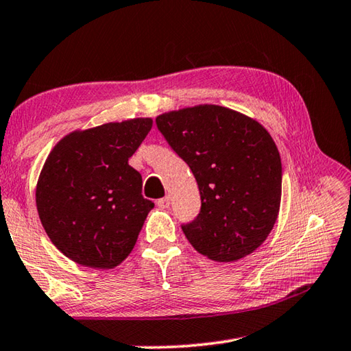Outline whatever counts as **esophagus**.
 Listing matches in <instances>:
<instances>
[{
  "label": "esophagus",
  "instance_id": "esophagus-1",
  "mask_svg": "<svg viewBox=\"0 0 351 351\" xmlns=\"http://www.w3.org/2000/svg\"><path fill=\"white\" fill-rule=\"evenodd\" d=\"M156 206L159 208H167L170 206V196H164V197H161V199H158Z\"/></svg>",
  "mask_w": 351,
  "mask_h": 351
}]
</instances>
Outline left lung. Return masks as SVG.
Returning <instances> with one entry per match:
<instances>
[{
  "instance_id": "obj_1",
  "label": "left lung",
  "mask_w": 351,
  "mask_h": 351,
  "mask_svg": "<svg viewBox=\"0 0 351 351\" xmlns=\"http://www.w3.org/2000/svg\"><path fill=\"white\" fill-rule=\"evenodd\" d=\"M156 125L199 189L201 212L182 226L190 244L216 263L253 253L281 206L282 165L270 133L256 119L215 104L162 113Z\"/></svg>"
}]
</instances>
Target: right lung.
I'll use <instances>...</instances> for the list:
<instances>
[{
	"label": "right lung",
	"instance_id": "add662e5",
	"mask_svg": "<svg viewBox=\"0 0 351 351\" xmlns=\"http://www.w3.org/2000/svg\"><path fill=\"white\" fill-rule=\"evenodd\" d=\"M154 119L133 118L70 132L56 143L36 182L47 237L73 263L113 269L129 256L154 202L129 165Z\"/></svg>",
	"mask_w": 351,
	"mask_h": 351
}]
</instances>
